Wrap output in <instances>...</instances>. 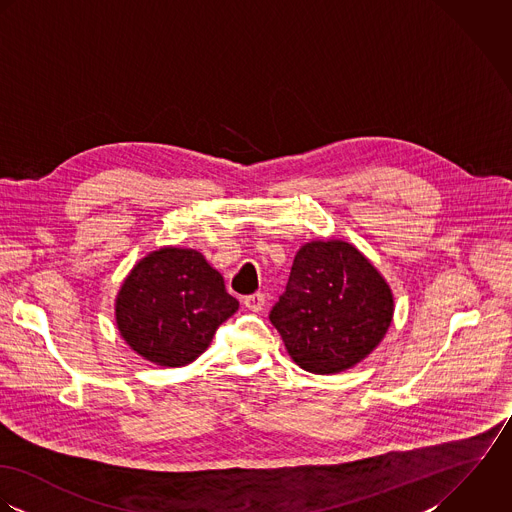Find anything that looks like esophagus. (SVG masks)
<instances>
[{
  "label": "esophagus",
  "instance_id": "esophagus-1",
  "mask_svg": "<svg viewBox=\"0 0 512 512\" xmlns=\"http://www.w3.org/2000/svg\"><path fill=\"white\" fill-rule=\"evenodd\" d=\"M243 305L249 308V310H253V312H259V310H263V307H265V295L263 293L249 295V297L243 299Z\"/></svg>",
  "mask_w": 512,
  "mask_h": 512
}]
</instances>
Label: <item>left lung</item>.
Listing matches in <instances>:
<instances>
[{"mask_svg": "<svg viewBox=\"0 0 512 512\" xmlns=\"http://www.w3.org/2000/svg\"><path fill=\"white\" fill-rule=\"evenodd\" d=\"M293 362L338 374L376 350L394 318V295L372 261L342 239L305 243L269 314Z\"/></svg>", "mask_w": 512, "mask_h": 512, "instance_id": "8db88e82", "label": "left lung"}]
</instances>
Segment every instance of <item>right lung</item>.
I'll list each match as a JSON object with an SVG mask.
<instances>
[{
    "instance_id": "right-lung-1",
    "label": "right lung",
    "mask_w": 512,
    "mask_h": 512,
    "mask_svg": "<svg viewBox=\"0 0 512 512\" xmlns=\"http://www.w3.org/2000/svg\"><path fill=\"white\" fill-rule=\"evenodd\" d=\"M237 308L221 273L200 251L160 247L126 275L114 318L138 356L156 366L180 368L204 354L217 326Z\"/></svg>"
}]
</instances>
